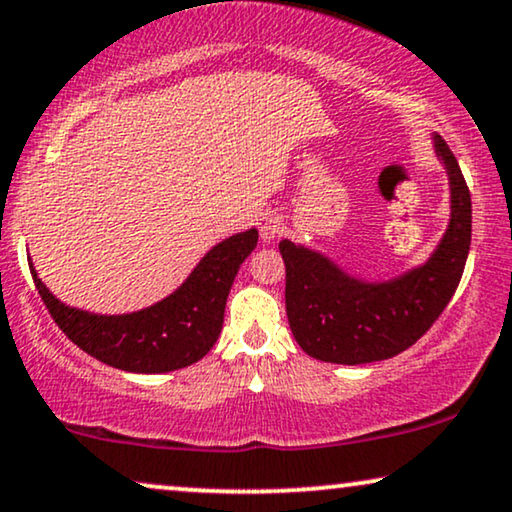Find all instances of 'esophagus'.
Wrapping results in <instances>:
<instances>
[{
    "mask_svg": "<svg viewBox=\"0 0 512 512\" xmlns=\"http://www.w3.org/2000/svg\"><path fill=\"white\" fill-rule=\"evenodd\" d=\"M284 233V223H282V219H279V216H265V219L261 221V240L263 242H272V240H277L279 235Z\"/></svg>",
    "mask_w": 512,
    "mask_h": 512,
    "instance_id": "34e87169",
    "label": "esophagus"
}]
</instances>
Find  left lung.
I'll list each match as a JSON object with an SVG mask.
<instances>
[{
    "label": "left lung",
    "mask_w": 512,
    "mask_h": 512,
    "mask_svg": "<svg viewBox=\"0 0 512 512\" xmlns=\"http://www.w3.org/2000/svg\"><path fill=\"white\" fill-rule=\"evenodd\" d=\"M433 149L450 179V223L426 263L387 282H366L319 251L279 242L286 317L293 338L314 359L342 366L391 359L429 331L457 291L471 249V193L440 135H433Z\"/></svg>",
    "instance_id": "obj_1"
}]
</instances>
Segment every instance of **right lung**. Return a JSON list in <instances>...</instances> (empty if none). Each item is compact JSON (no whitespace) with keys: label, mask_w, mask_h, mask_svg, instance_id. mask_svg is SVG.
Instances as JSON below:
<instances>
[{"label":"right lung","mask_w":512,"mask_h":512,"mask_svg":"<svg viewBox=\"0 0 512 512\" xmlns=\"http://www.w3.org/2000/svg\"><path fill=\"white\" fill-rule=\"evenodd\" d=\"M256 242V228L226 237L202 256L177 291L130 314H95L60 303L39 279L32 258L27 261L41 300L76 347L111 368L151 375L191 366L214 347L230 286Z\"/></svg>","instance_id":"obj_1"}]
</instances>
